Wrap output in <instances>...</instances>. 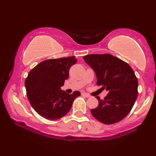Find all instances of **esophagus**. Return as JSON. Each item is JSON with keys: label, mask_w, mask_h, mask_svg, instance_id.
<instances>
[{"label": "esophagus", "mask_w": 156, "mask_h": 156, "mask_svg": "<svg viewBox=\"0 0 156 156\" xmlns=\"http://www.w3.org/2000/svg\"><path fill=\"white\" fill-rule=\"evenodd\" d=\"M82 95L86 97V98H90V95L89 94H87V93L84 92H82Z\"/></svg>", "instance_id": "esophagus-1"}]
</instances>
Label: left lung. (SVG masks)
Masks as SVG:
<instances>
[{"mask_svg":"<svg viewBox=\"0 0 156 156\" xmlns=\"http://www.w3.org/2000/svg\"><path fill=\"white\" fill-rule=\"evenodd\" d=\"M83 58L95 72L97 84L108 92L104 100L96 97L99 105L91 113L104 124L120 122L132 110L137 97L138 82L134 71L124 61L110 54H90Z\"/></svg>","mask_w":156,"mask_h":156,"instance_id":"left-lung-1","label":"left lung"}]
</instances>
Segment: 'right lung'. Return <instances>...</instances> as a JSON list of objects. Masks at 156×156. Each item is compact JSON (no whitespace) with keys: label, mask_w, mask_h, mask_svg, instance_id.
I'll return each mask as SVG.
<instances>
[{"label":"right lung","mask_w":156,"mask_h":156,"mask_svg":"<svg viewBox=\"0 0 156 156\" xmlns=\"http://www.w3.org/2000/svg\"><path fill=\"white\" fill-rule=\"evenodd\" d=\"M76 62L75 56L51 58L30 71L25 80L26 94L32 108L43 118L55 120L64 117L81 94L79 91L67 94L61 90L70 67Z\"/></svg>","instance_id":"1"}]
</instances>
